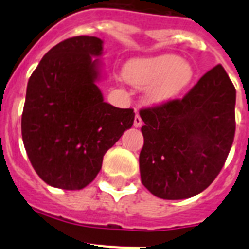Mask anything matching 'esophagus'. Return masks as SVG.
<instances>
[{"label":"esophagus","instance_id":"34e87169","mask_svg":"<svg viewBox=\"0 0 249 249\" xmlns=\"http://www.w3.org/2000/svg\"><path fill=\"white\" fill-rule=\"evenodd\" d=\"M142 123H143V122H142V118H141L140 114L137 113L135 116V122H133V124H135V127H137V128H138V127L142 126Z\"/></svg>","mask_w":249,"mask_h":249}]
</instances>
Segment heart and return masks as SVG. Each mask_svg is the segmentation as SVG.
Instances as JSON below:
<instances>
[{
    "label": "heart",
    "instance_id": "b5f03b06",
    "mask_svg": "<svg viewBox=\"0 0 249 249\" xmlns=\"http://www.w3.org/2000/svg\"><path fill=\"white\" fill-rule=\"evenodd\" d=\"M126 78L132 85L148 87L152 103H164L178 97L193 78V68L172 53L133 59L126 67Z\"/></svg>",
    "mask_w": 249,
    "mask_h": 249
}]
</instances>
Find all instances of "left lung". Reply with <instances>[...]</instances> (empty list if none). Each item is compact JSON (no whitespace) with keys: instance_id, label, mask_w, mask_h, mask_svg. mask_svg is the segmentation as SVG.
Segmentation results:
<instances>
[{"instance_id":"left-lung-1","label":"left lung","mask_w":249,"mask_h":249,"mask_svg":"<svg viewBox=\"0 0 249 249\" xmlns=\"http://www.w3.org/2000/svg\"><path fill=\"white\" fill-rule=\"evenodd\" d=\"M236 89L221 65L182 100L140 111L141 181L158 198L198 195L221 172L236 132Z\"/></svg>"}]
</instances>
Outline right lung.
Returning <instances> with one entry per match:
<instances>
[{"label": "right lung", "instance_id": "1", "mask_svg": "<svg viewBox=\"0 0 249 249\" xmlns=\"http://www.w3.org/2000/svg\"><path fill=\"white\" fill-rule=\"evenodd\" d=\"M103 41L77 36L51 48L27 83L22 140L37 175L62 190H82L102 167L103 156L131 128L132 108L103 101Z\"/></svg>", "mask_w": 249, "mask_h": 249}]
</instances>
